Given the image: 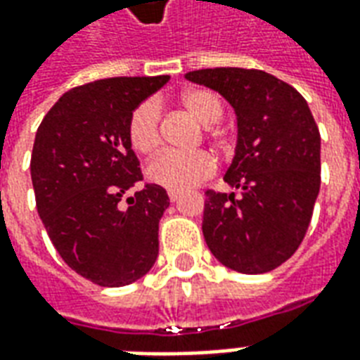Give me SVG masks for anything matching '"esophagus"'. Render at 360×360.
Masks as SVG:
<instances>
[{
    "label": "esophagus",
    "instance_id": "obj_1",
    "mask_svg": "<svg viewBox=\"0 0 360 360\" xmlns=\"http://www.w3.org/2000/svg\"><path fill=\"white\" fill-rule=\"evenodd\" d=\"M167 196H169V200H172V202H177V200H179L181 194L175 193V191H169V193H167Z\"/></svg>",
    "mask_w": 360,
    "mask_h": 360
}]
</instances>
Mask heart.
Returning a JSON list of instances; mask_svg holds the SVG:
<instances>
[{
  "mask_svg": "<svg viewBox=\"0 0 360 360\" xmlns=\"http://www.w3.org/2000/svg\"><path fill=\"white\" fill-rule=\"evenodd\" d=\"M179 105L202 126H212L221 118L223 105L219 97L204 87H191L179 95ZM162 110L156 101H143L133 108L127 122V137L129 143L139 154L150 156L162 145ZM217 167V162L206 150L196 153H167L158 154L146 166V177L154 185L183 193L196 187L198 183L212 177Z\"/></svg>",
  "mask_w": 360,
  "mask_h": 360,
  "instance_id": "b5f03b06",
  "label": "heart"
}]
</instances>
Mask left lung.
Masks as SVG:
<instances>
[{"mask_svg": "<svg viewBox=\"0 0 360 360\" xmlns=\"http://www.w3.org/2000/svg\"><path fill=\"white\" fill-rule=\"evenodd\" d=\"M187 79L227 98L238 141L225 181L234 193L206 191L202 233L225 267L259 275L294 255L321 188V133L307 101L263 70L204 68Z\"/></svg>", "mask_w": 360, "mask_h": 360, "instance_id": "obj_1", "label": "left lung"}]
</instances>
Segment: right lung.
I'll list each match as a JSON object with an SVG mask.
<instances>
[{
	"instance_id": "1",
	"label": "right lung",
	"mask_w": 360,
	"mask_h": 360,
	"mask_svg": "<svg viewBox=\"0 0 360 360\" xmlns=\"http://www.w3.org/2000/svg\"><path fill=\"white\" fill-rule=\"evenodd\" d=\"M169 76L106 78L66 91L36 133L30 172L38 214L70 269L98 286L118 288L145 276L158 257V223L169 206L143 181L127 137L133 108Z\"/></svg>"
}]
</instances>
